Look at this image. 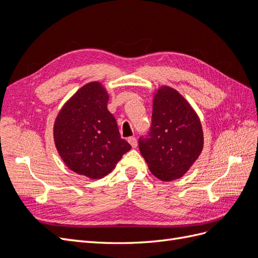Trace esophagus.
<instances>
[{"label":"esophagus","mask_w":258,"mask_h":258,"mask_svg":"<svg viewBox=\"0 0 258 258\" xmlns=\"http://www.w3.org/2000/svg\"><path fill=\"white\" fill-rule=\"evenodd\" d=\"M127 141H128V143L131 144L132 147H133V148L137 147V140H136V137H130V139H128Z\"/></svg>","instance_id":"obj_1"}]
</instances>
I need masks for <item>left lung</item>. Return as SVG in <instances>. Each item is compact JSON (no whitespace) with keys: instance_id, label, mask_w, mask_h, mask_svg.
I'll list each match as a JSON object with an SVG mask.
<instances>
[{"instance_id":"obj_1","label":"left lung","mask_w":258,"mask_h":258,"mask_svg":"<svg viewBox=\"0 0 258 258\" xmlns=\"http://www.w3.org/2000/svg\"><path fill=\"white\" fill-rule=\"evenodd\" d=\"M139 146L149 170L161 181L182 177L200 156V118L177 90L163 86L155 92L151 132L140 137Z\"/></svg>"}]
</instances>
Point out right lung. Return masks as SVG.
Segmentation results:
<instances>
[{
  "label": "right lung",
  "mask_w": 258,
  "mask_h": 258,
  "mask_svg": "<svg viewBox=\"0 0 258 258\" xmlns=\"http://www.w3.org/2000/svg\"><path fill=\"white\" fill-rule=\"evenodd\" d=\"M107 101L109 93L102 83L89 82L66 102L53 124L59 156L69 169L90 179L110 173L131 149L119 136Z\"/></svg>",
  "instance_id": "right-lung-1"
}]
</instances>
